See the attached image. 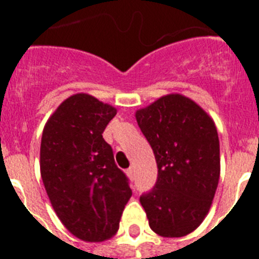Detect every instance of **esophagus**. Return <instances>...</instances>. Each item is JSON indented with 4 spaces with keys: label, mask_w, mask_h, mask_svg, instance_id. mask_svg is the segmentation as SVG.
I'll return each instance as SVG.
<instances>
[{
    "label": "esophagus",
    "mask_w": 259,
    "mask_h": 259,
    "mask_svg": "<svg viewBox=\"0 0 259 259\" xmlns=\"http://www.w3.org/2000/svg\"><path fill=\"white\" fill-rule=\"evenodd\" d=\"M126 175H127V176H129L130 179H133V177H134V169H133V168H132V166H130L129 169L126 170Z\"/></svg>",
    "instance_id": "1"
}]
</instances>
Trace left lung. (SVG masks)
Listing matches in <instances>:
<instances>
[{"label": "left lung", "mask_w": 259, "mask_h": 259, "mask_svg": "<svg viewBox=\"0 0 259 259\" xmlns=\"http://www.w3.org/2000/svg\"><path fill=\"white\" fill-rule=\"evenodd\" d=\"M153 149L158 176L140 197L150 229L179 238L196 230L208 213L221 175V152L212 118L192 99L168 94L136 111Z\"/></svg>", "instance_id": "8db88e82"}]
</instances>
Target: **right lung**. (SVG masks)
Listing matches in <instances>:
<instances>
[{
    "label": "right lung",
    "mask_w": 259,
    "mask_h": 259,
    "mask_svg": "<svg viewBox=\"0 0 259 259\" xmlns=\"http://www.w3.org/2000/svg\"><path fill=\"white\" fill-rule=\"evenodd\" d=\"M117 114L89 94L71 95L48 118L40 146L47 195L64 227L84 242L115 235L132 196L102 133Z\"/></svg>",
    "instance_id": "add662e5"
}]
</instances>
